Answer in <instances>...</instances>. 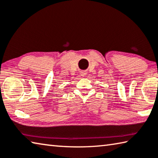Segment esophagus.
Instances as JSON below:
<instances>
[{"label": "esophagus", "instance_id": "34e87169", "mask_svg": "<svg viewBox=\"0 0 158 158\" xmlns=\"http://www.w3.org/2000/svg\"><path fill=\"white\" fill-rule=\"evenodd\" d=\"M84 73H82V75H84Z\"/></svg>", "mask_w": 158, "mask_h": 158}]
</instances>
